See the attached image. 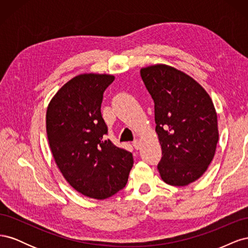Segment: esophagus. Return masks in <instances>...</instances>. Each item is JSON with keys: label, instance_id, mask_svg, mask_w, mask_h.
I'll return each instance as SVG.
<instances>
[{"label": "esophagus", "instance_id": "34e87169", "mask_svg": "<svg viewBox=\"0 0 248 248\" xmlns=\"http://www.w3.org/2000/svg\"><path fill=\"white\" fill-rule=\"evenodd\" d=\"M132 145H133L134 149L139 150V149H140V141L139 140H134L132 141Z\"/></svg>", "mask_w": 248, "mask_h": 248}]
</instances>
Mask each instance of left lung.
Listing matches in <instances>:
<instances>
[{"mask_svg":"<svg viewBox=\"0 0 248 248\" xmlns=\"http://www.w3.org/2000/svg\"><path fill=\"white\" fill-rule=\"evenodd\" d=\"M154 100L156 132L162 157L157 169L172 186L198 180L211 163L217 141V115L209 94L186 73L168 65L140 69Z\"/></svg>","mask_w":248,"mask_h":248,"instance_id":"8db88e82","label":"left lung"}]
</instances>
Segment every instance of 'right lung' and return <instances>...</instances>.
Returning a JSON list of instances; mask_svg holds the SVG:
<instances>
[{"mask_svg": "<svg viewBox=\"0 0 248 248\" xmlns=\"http://www.w3.org/2000/svg\"><path fill=\"white\" fill-rule=\"evenodd\" d=\"M115 78L80 74L59 90L46 110V132L62 175L86 197L104 200L124 188L132 154L112 144L101 115L106 89Z\"/></svg>", "mask_w": 248, "mask_h": 248, "instance_id": "right-lung-1", "label": "right lung"}]
</instances>
